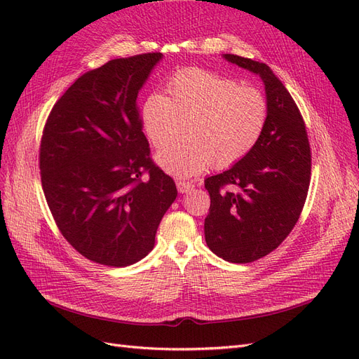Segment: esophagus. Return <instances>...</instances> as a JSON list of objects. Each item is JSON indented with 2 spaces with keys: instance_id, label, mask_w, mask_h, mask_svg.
Instances as JSON below:
<instances>
[{
  "instance_id": "1",
  "label": "esophagus",
  "mask_w": 359,
  "mask_h": 359,
  "mask_svg": "<svg viewBox=\"0 0 359 359\" xmlns=\"http://www.w3.org/2000/svg\"><path fill=\"white\" fill-rule=\"evenodd\" d=\"M177 187L180 193H189L194 189V184L191 181H177Z\"/></svg>"
}]
</instances>
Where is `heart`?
Listing matches in <instances>:
<instances>
[{"mask_svg":"<svg viewBox=\"0 0 359 359\" xmlns=\"http://www.w3.org/2000/svg\"><path fill=\"white\" fill-rule=\"evenodd\" d=\"M166 93L147 97L140 121L156 148H164L188 121L189 137L157 154L158 166L173 177L194 175L212 163L220 169L235 165L256 147L268 123L262 91L210 70H178Z\"/></svg>","mask_w":359,"mask_h":359,"instance_id":"heart-1","label":"heart"}]
</instances>
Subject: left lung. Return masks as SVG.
I'll return each instance as SVG.
<instances>
[{
    "mask_svg": "<svg viewBox=\"0 0 359 359\" xmlns=\"http://www.w3.org/2000/svg\"><path fill=\"white\" fill-rule=\"evenodd\" d=\"M265 83L268 123L256 147L219 175L205 180L211 205L205 241L217 256L248 264L269 255L295 227L307 199L311 151L295 100L264 62L226 53Z\"/></svg>",
    "mask_w": 359,
    "mask_h": 359,
    "instance_id": "left-lung-1",
    "label": "left lung"
}]
</instances>
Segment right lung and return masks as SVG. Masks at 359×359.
Wrapping results in <instances>:
<instances>
[{"instance_id":"right-lung-1","label":"right lung","mask_w":359,"mask_h":359,"mask_svg":"<svg viewBox=\"0 0 359 359\" xmlns=\"http://www.w3.org/2000/svg\"><path fill=\"white\" fill-rule=\"evenodd\" d=\"M160 52L107 61L64 93L40 140L41 187L61 235L83 257L127 266L156 243L177 186L151 158L137 94Z\"/></svg>"}]
</instances>
